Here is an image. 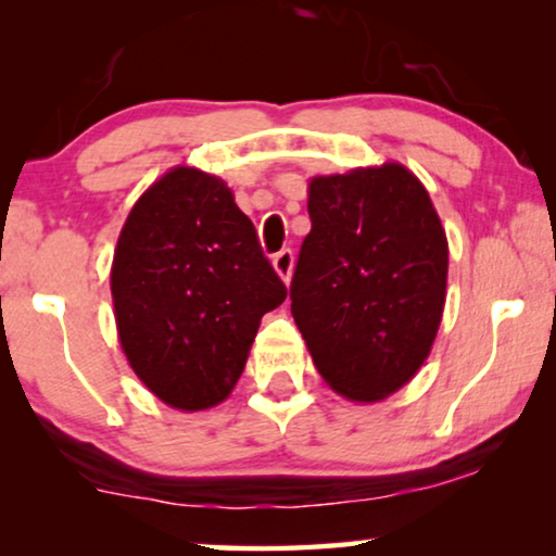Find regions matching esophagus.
<instances>
[{"instance_id":"1","label":"esophagus","mask_w":556,"mask_h":556,"mask_svg":"<svg viewBox=\"0 0 556 556\" xmlns=\"http://www.w3.org/2000/svg\"><path fill=\"white\" fill-rule=\"evenodd\" d=\"M273 268H276L278 276L288 283V280H291V273H293V250L283 248L280 253L273 255Z\"/></svg>"}]
</instances>
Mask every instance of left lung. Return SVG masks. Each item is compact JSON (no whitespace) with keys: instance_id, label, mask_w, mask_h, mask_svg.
<instances>
[{"instance_id":"1","label":"left lung","mask_w":556,"mask_h":556,"mask_svg":"<svg viewBox=\"0 0 556 556\" xmlns=\"http://www.w3.org/2000/svg\"><path fill=\"white\" fill-rule=\"evenodd\" d=\"M291 314L333 392L377 402L428 359L445 306L447 240L402 164L314 177Z\"/></svg>"}]
</instances>
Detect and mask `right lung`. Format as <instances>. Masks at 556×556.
Wrapping results in <instances>:
<instances>
[{"instance_id": "obj_1", "label": "right lung", "mask_w": 556, "mask_h": 556, "mask_svg": "<svg viewBox=\"0 0 556 556\" xmlns=\"http://www.w3.org/2000/svg\"><path fill=\"white\" fill-rule=\"evenodd\" d=\"M118 339L166 405L207 409L245 369L288 288L223 179L177 166L134 204L111 268Z\"/></svg>"}]
</instances>
